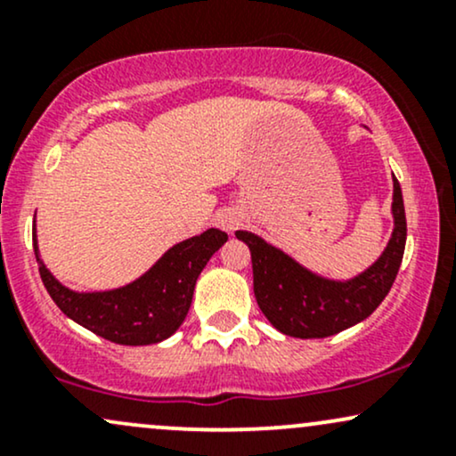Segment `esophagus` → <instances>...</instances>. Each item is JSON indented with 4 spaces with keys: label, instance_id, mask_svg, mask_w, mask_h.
I'll list each match as a JSON object with an SVG mask.
<instances>
[{
    "label": "esophagus",
    "instance_id": "34e87169",
    "mask_svg": "<svg viewBox=\"0 0 456 456\" xmlns=\"http://www.w3.org/2000/svg\"><path fill=\"white\" fill-rule=\"evenodd\" d=\"M216 224L221 229H224V232H235V229L242 224V214H240L238 210H223L216 214Z\"/></svg>",
    "mask_w": 456,
    "mask_h": 456
}]
</instances>
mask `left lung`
Instances as JSON below:
<instances>
[{
  "mask_svg": "<svg viewBox=\"0 0 456 456\" xmlns=\"http://www.w3.org/2000/svg\"><path fill=\"white\" fill-rule=\"evenodd\" d=\"M395 229L373 265L347 281L319 276L281 248L250 232L235 238L250 248L257 305L279 332L296 338H326L364 322L388 296L401 268L407 240L405 206L396 177L392 180Z\"/></svg>",
  "mask_w": 456,
  "mask_h": 456,
  "instance_id": "obj_1",
  "label": "left lung"
}]
</instances>
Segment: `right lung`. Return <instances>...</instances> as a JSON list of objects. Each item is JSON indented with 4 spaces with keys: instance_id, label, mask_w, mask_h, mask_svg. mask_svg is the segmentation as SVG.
<instances>
[{
    "instance_id": "obj_1",
    "label": "right lung",
    "mask_w": 456,
    "mask_h": 456,
    "mask_svg": "<svg viewBox=\"0 0 456 456\" xmlns=\"http://www.w3.org/2000/svg\"><path fill=\"white\" fill-rule=\"evenodd\" d=\"M227 233L208 229L171 246L151 268L128 285L107 291L68 289L46 270L34 233L40 279L66 317L118 345H151L169 338L182 326L192 302L195 282Z\"/></svg>"
}]
</instances>
